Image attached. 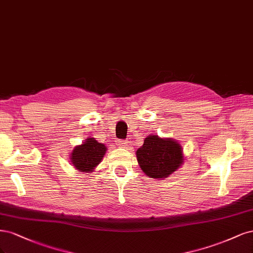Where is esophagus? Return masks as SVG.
<instances>
[{
    "label": "esophagus",
    "instance_id": "1",
    "mask_svg": "<svg viewBox=\"0 0 253 253\" xmlns=\"http://www.w3.org/2000/svg\"><path fill=\"white\" fill-rule=\"evenodd\" d=\"M119 147H126V146L128 145V141H124V140H119L117 142Z\"/></svg>",
    "mask_w": 253,
    "mask_h": 253
}]
</instances>
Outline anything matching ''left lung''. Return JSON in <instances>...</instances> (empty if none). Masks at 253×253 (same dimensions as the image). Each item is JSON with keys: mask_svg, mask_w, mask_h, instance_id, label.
<instances>
[{"mask_svg": "<svg viewBox=\"0 0 253 253\" xmlns=\"http://www.w3.org/2000/svg\"><path fill=\"white\" fill-rule=\"evenodd\" d=\"M135 154L143 172L157 180H165L184 164L181 144L174 138L160 137L157 134L146 137Z\"/></svg>", "mask_w": 253, "mask_h": 253, "instance_id": "1", "label": "left lung"}]
</instances>
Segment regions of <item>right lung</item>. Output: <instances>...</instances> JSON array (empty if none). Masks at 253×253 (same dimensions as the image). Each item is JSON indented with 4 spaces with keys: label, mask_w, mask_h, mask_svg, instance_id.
Instances as JSON below:
<instances>
[{
    "label": "right lung",
    "mask_w": 253,
    "mask_h": 253,
    "mask_svg": "<svg viewBox=\"0 0 253 253\" xmlns=\"http://www.w3.org/2000/svg\"><path fill=\"white\" fill-rule=\"evenodd\" d=\"M107 147L94 137H88L81 145L76 146L70 153L72 166L80 172L91 173L102 162Z\"/></svg>",
    "instance_id": "obj_1"
}]
</instances>
